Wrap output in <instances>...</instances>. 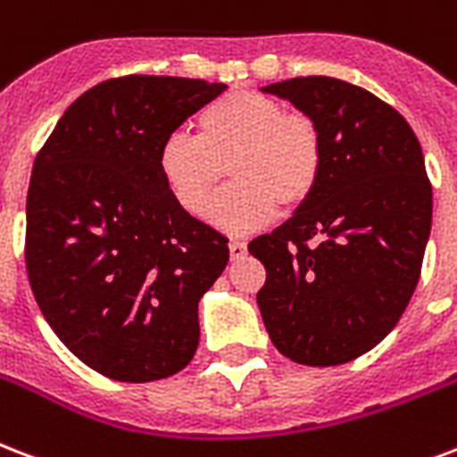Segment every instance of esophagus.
Here are the masks:
<instances>
[{"label":"esophagus","instance_id":"1","mask_svg":"<svg viewBox=\"0 0 457 457\" xmlns=\"http://www.w3.org/2000/svg\"><path fill=\"white\" fill-rule=\"evenodd\" d=\"M246 256V244L244 242H229V259H244Z\"/></svg>","mask_w":457,"mask_h":457}]
</instances>
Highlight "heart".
<instances>
[{
	"mask_svg": "<svg viewBox=\"0 0 457 457\" xmlns=\"http://www.w3.org/2000/svg\"><path fill=\"white\" fill-rule=\"evenodd\" d=\"M225 165L235 184L208 204V222L225 232L263 228L278 204L297 208L321 179L319 124L275 97L235 90L201 112L198 136L174 131L158 148L160 177L187 213L204 211Z\"/></svg>",
	"mask_w": 457,
	"mask_h": 457,
	"instance_id": "1",
	"label": "heart"
}]
</instances>
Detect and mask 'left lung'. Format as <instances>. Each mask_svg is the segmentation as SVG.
I'll list each match as a JSON object with an SVG mask.
<instances>
[{"label":"left lung","mask_w":457,"mask_h":457,"mask_svg":"<svg viewBox=\"0 0 457 457\" xmlns=\"http://www.w3.org/2000/svg\"><path fill=\"white\" fill-rule=\"evenodd\" d=\"M261 93L319 124L323 170L290 220L249 244L266 266L256 302L278 353L345 364L395 328L420 280L431 232L422 145L398 110L340 79L299 76Z\"/></svg>","instance_id":"obj_1"}]
</instances>
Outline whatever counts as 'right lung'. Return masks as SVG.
Masks as SVG:
<instances>
[{
    "mask_svg": "<svg viewBox=\"0 0 457 457\" xmlns=\"http://www.w3.org/2000/svg\"><path fill=\"white\" fill-rule=\"evenodd\" d=\"M225 83L121 76L66 107L26 198L35 302L71 353L127 383L182 371L198 302L228 266V239L177 205L158 148Z\"/></svg>",
    "mask_w": 457,
    "mask_h": 457,
    "instance_id": "1",
    "label": "right lung"
}]
</instances>
